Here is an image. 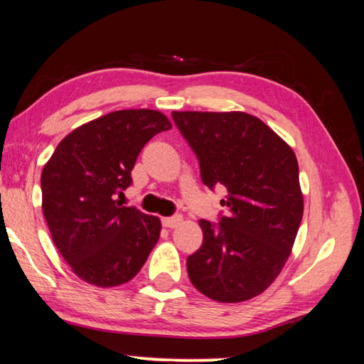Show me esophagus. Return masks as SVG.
<instances>
[{"mask_svg":"<svg viewBox=\"0 0 364 364\" xmlns=\"http://www.w3.org/2000/svg\"><path fill=\"white\" fill-rule=\"evenodd\" d=\"M181 222H183L181 215H173V217L161 218V223H164V227H166V228H176Z\"/></svg>","mask_w":364,"mask_h":364,"instance_id":"34e87169","label":"esophagus"}]
</instances>
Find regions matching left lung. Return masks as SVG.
Returning a JSON list of instances; mask_svg holds the SVG:
<instances>
[{
    "mask_svg": "<svg viewBox=\"0 0 364 364\" xmlns=\"http://www.w3.org/2000/svg\"><path fill=\"white\" fill-rule=\"evenodd\" d=\"M198 155L203 183L227 188V215L199 220L204 241L188 257L191 284L207 298L240 303L261 295L290 257L303 218L293 149L245 112H173Z\"/></svg>",
    "mask_w": 364,
    "mask_h": 364,
    "instance_id": "left-lung-1",
    "label": "left lung"
}]
</instances>
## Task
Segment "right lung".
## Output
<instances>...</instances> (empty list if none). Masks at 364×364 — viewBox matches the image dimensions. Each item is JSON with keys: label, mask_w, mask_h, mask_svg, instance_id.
<instances>
[{"label": "right lung", "mask_w": 364, "mask_h": 364, "mask_svg": "<svg viewBox=\"0 0 364 364\" xmlns=\"http://www.w3.org/2000/svg\"><path fill=\"white\" fill-rule=\"evenodd\" d=\"M171 128L157 109H118L79 126L42 170V209L73 272L95 287L129 282L160 238L161 223L119 203L142 147Z\"/></svg>", "instance_id": "right-lung-1"}]
</instances>
